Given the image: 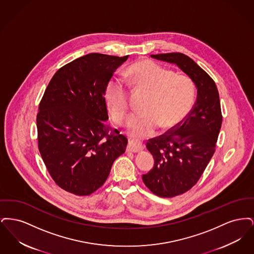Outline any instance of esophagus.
Wrapping results in <instances>:
<instances>
[{
	"label": "esophagus",
	"mask_w": 254,
	"mask_h": 254,
	"mask_svg": "<svg viewBox=\"0 0 254 254\" xmlns=\"http://www.w3.org/2000/svg\"><path fill=\"white\" fill-rule=\"evenodd\" d=\"M143 145H141L140 143L131 140L128 142V145H127V150L128 151H131V152H140L142 149H143Z\"/></svg>",
	"instance_id": "1"
}]
</instances>
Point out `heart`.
Masks as SVG:
<instances>
[{
	"label": "heart",
	"mask_w": 254,
	"mask_h": 254,
	"mask_svg": "<svg viewBox=\"0 0 254 254\" xmlns=\"http://www.w3.org/2000/svg\"><path fill=\"white\" fill-rule=\"evenodd\" d=\"M126 76L133 84L149 91L144 112L132 114L127 122L130 135L144 139L153 135L161 127L167 130L174 127L188 115L195 101L193 81L185 74H175L153 61L134 63ZM104 97L112 119L121 123L129 109L128 93L123 81L110 78Z\"/></svg>",
	"instance_id": "heart-1"
}]
</instances>
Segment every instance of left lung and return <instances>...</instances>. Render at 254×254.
I'll return each mask as SVG.
<instances>
[{"label":"left lung","mask_w":254,"mask_h":254,"mask_svg":"<svg viewBox=\"0 0 254 254\" xmlns=\"http://www.w3.org/2000/svg\"><path fill=\"white\" fill-rule=\"evenodd\" d=\"M150 56L176 64L197 88L193 108L186 118L146 143L154 167L142 179L152 193L171 198L190 190L202 176L215 152L222 112L214 81L192 59L179 52Z\"/></svg>","instance_id":"left-lung-1"}]
</instances>
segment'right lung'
Wrapping results in <instances>:
<instances>
[{
    "label": "right lung",
    "mask_w": 254,
    "mask_h": 254,
    "mask_svg": "<svg viewBox=\"0 0 254 254\" xmlns=\"http://www.w3.org/2000/svg\"><path fill=\"white\" fill-rule=\"evenodd\" d=\"M128 58L90 53L62 66L44 93L37 114L38 147L61 189L85 196L101 188L127 139L105 125V87Z\"/></svg>",
    "instance_id": "add662e5"
}]
</instances>
